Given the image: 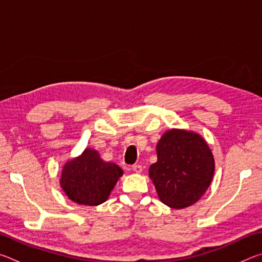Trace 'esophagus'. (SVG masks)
I'll return each mask as SVG.
<instances>
[{"mask_svg":"<svg viewBox=\"0 0 262 262\" xmlns=\"http://www.w3.org/2000/svg\"><path fill=\"white\" fill-rule=\"evenodd\" d=\"M133 171L135 172V173H141L142 172V166L140 165V164H135V165H133Z\"/></svg>","mask_w":262,"mask_h":262,"instance_id":"esophagus-1","label":"esophagus"}]
</instances>
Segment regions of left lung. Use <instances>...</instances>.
I'll list each match as a JSON object with an SVG mask.
<instances>
[{"instance_id": "obj_1", "label": "left lung", "mask_w": 262, "mask_h": 262, "mask_svg": "<svg viewBox=\"0 0 262 262\" xmlns=\"http://www.w3.org/2000/svg\"><path fill=\"white\" fill-rule=\"evenodd\" d=\"M157 162L149 168L159 200L181 209L200 200L214 177L215 162L207 142L196 133L171 129L157 147Z\"/></svg>"}]
</instances>
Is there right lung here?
<instances>
[{
    "label": "right lung",
    "instance_id": "add662e5",
    "mask_svg": "<svg viewBox=\"0 0 262 262\" xmlns=\"http://www.w3.org/2000/svg\"><path fill=\"white\" fill-rule=\"evenodd\" d=\"M122 173L117 164L103 161L97 150L88 148L64 164L60 185L75 203L98 206L107 200Z\"/></svg>",
    "mask_w": 262,
    "mask_h": 262
}]
</instances>
